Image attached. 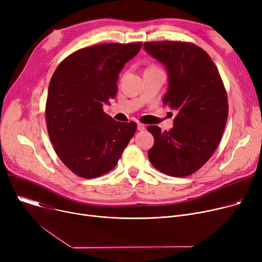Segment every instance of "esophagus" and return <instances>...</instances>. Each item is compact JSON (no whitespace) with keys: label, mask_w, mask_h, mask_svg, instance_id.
Returning <instances> with one entry per match:
<instances>
[{"label":"esophagus","mask_w":262,"mask_h":262,"mask_svg":"<svg viewBox=\"0 0 262 262\" xmlns=\"http://www.w3.org/2000/svg\"><path fill=\"white\" fill-rule=\"evenodd\" d=\"M137 126H138L139 130H144L145 129V125H144V124H142V123H138V125H137Z\"/></svg>","instance_id":"obj_1"}]
</instances>
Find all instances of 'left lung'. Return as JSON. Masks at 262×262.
<instances>
[{
    "label": "left lung",
    "mask_w": 262,
    "mask_h": 262,
    "mask_svg": "<svg viewBox=\"0 0 262 262\" xmlns=\"http://www.w3.org/2000/svg\"><path fill=\"white\" fill-rule=\"evenodd\" d=\"M143 47L167 68L169 84L162 103L176 112L169 132L147 127L155 140L148 159L167 175H191L212 156L224 133L228 101L222 78L209 55L193 43L154 41Z\"/></svg>",
    "instance_id": "1"
}]
</instances>
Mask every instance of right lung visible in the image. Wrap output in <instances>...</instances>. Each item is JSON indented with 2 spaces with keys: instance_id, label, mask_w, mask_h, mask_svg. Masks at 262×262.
Segmentation results:
<instances>
[{
  "instance_id": "right-lung-1",
  "label": "right lung",
  "mask_w": 262,
  "mask_h": 262,
  "mask_svg": "<svg viewBox=\"0 0 262 262\" xmlns=\"http://www.w3.org/2000/svg\"><path fill=\"white\" fill-rule=\"evenodd\" d=\"M142 42L103 43L80 49L55 70L46 105L47 127L57 156L77 176L99 177L118 163L137 129L104 113L119 73Z\"/></svg>"
}]
</instances>
